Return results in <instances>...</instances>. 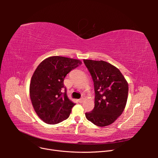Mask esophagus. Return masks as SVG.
Returning <instances> with one entry per match:
<instances>
[{"label":"esophagus","mask_w":158,"mask_h":158,"mask_svg":"<svg viewBox=\"0 0 158 158\" xmlns=\"http://www.w3.org/2000/svg\"><path fill=\"white\" fill-rule=\"evenodd\" d=\"M83 101H84V98H80V99H78L79 103H82Z\"/></svg>","instance_id":"obj_1"}]
</instances>
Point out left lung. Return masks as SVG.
Instances as JSON below:
<instances>
[{"mask_svg":"<svg viewBox=\"0 0 158 158\" xmlns=\"http://www.w3.org/2000/svg\"><path fill=\"white\" fill-rule=\"evenodd\" d=\"M92 76L95 91V106L85 113L88 121L98 127L111 125L125 108L128 85L115 66L103 60H84Z\"/></svg>","mask_w":158,"mask_h":158,"instance_id":"left-lung-1","label":"left lung"}]
</instances>
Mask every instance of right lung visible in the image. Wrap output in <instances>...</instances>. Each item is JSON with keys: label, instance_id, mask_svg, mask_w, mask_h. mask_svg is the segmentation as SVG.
Returning a JSON list of instances; mask_svg holds the SVG:
<instances>
[{"label": "right lung", "instance_id": "obj_1", "mask_svg": "<svg viewBox=\"0 0 158 158\" xmlns=\"http://www.w3.org/2000/svg\"><path fill=\"white\" fill-rule=\"evenodd\" d=\"M81 63L78 59L53 56L35 69L30 85V99L38 117L45 123L55 125L69 118L75 103L66 95L64 79Z\"/></svg>", "mask_w": 158, "mask_h": 158}]
</instances>
